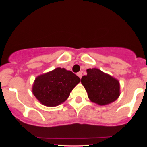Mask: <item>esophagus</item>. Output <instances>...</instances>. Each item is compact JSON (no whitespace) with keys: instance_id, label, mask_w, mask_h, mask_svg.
Here are the masks:
<instances>
[{"instance_id":"obj_1","label":"esophagus","mask_w":147,"mask_h":147,"mask_svg":"<svg viewBox=\"0 0 147 147\" xmlns=\"http://www.w3.org/2000/svg\"><path fill=\"white\" fill-rule=\"evenodd\" d=\"M77 76H79V77L80 78V79H81L82 78V72H79V73H77Z\"/></svg>"}]
</instances>
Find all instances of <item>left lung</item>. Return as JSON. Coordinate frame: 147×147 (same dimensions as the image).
<instances>
[{
  "label": "left lung",
  "mask_w": 147,
  "mask_h": 147,
  "mask_svg": "<svg viewBox=\"0 0 147 147\" xmlns=\"http://www.w3.org/2000/svg\"><path fill=\"white\" fill-rule=\"evenodd\" d=\"M81 82L93 103L103 106L115 102L120 96V83L113 76L98 68H89Z\"/></svg>",
  "instance_id": "8db88e82"
}]
</instances>
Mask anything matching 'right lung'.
I'll list each match as a JSON object with an SVG mask.
<instances>
[{
  "label": "right lung",
  "instance_id": "obj_1",
  "mask_svg": "<svg viewBox=\"0 0 147 147\" xmlns=\"http://www.w3.org/2000/svg\"><path fill=\"white\" fill-rule=\"evenodd\" d=\"M80 82V77L71 71L57 67L36 77L32 93L42 105L56 107L65 102L72 90Z\"/></svg>",
  "mask_w": 147,
  "mask_h": 147
}]
</instances>
